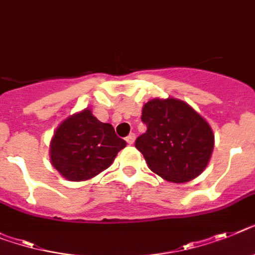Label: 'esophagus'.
I'll return each mask as SVG.
<instances>
[{"instance_id":"1","label":"esophagus","mask_w":255,"mask_h":255,"mask_svg":"<svg viewBox=\"0 0 255 255\" xmlns=\"http://www.w3.org/2000/svg\"><path fill=\"white\" fill-rule=\"evenodd\" d=\"M134 140H136V136H134V133H131V134H128L127 137H126V141H127L128 144L132 145L134 142Z\"/></svg>"}]
</instances>
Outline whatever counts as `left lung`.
<instances>
[{"mask_svg":"<svg viewBox=\"0 0 255 255\" xmlns=\"http://www.w3.org/2000/svg\"><path fill=\"white\" fill-rule=\"evenodd\" d=\"M141 121L147 129L134 146L154 174L171 183H187L204 172L214 133L190 105L174 97L153 98L144 105Z\"/></svg>","mask_w":255,"mask_h":255,"instance_id":"1","label":"left lung"}]
</instances>
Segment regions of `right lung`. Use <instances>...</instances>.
Returning <instances> with one entry per match:
<instances>
[{
    "label": "right lung",
    "instance_id": "1",
    "mask_svg": "<svg viewBox=\"0 0 255 255\" xmlns=\"http://www.w3.org/2000/svg\"><path fill=\"white\" fill-rule=\"evenodd\" d=\"M127 142L119 138L114 127L102 123L91 109L75 113L59 124L51 137V166L71 181H85L110 167L118 151Z\"/></svg>",
    "mask_w": 255,
    "mask_h": 255
}]
</instances>
